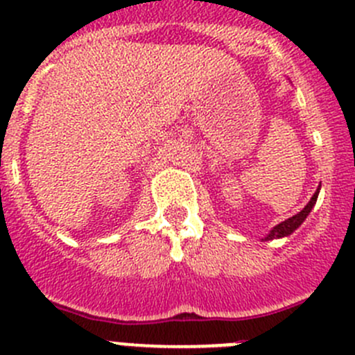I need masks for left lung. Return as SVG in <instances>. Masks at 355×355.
<instances>
[{
    "label": "left lung",
    "mask_w": 355,
    "mask_h": 355,
    "mask_svg": "<svg viewBox=\"0 0 355 355\" xmlns=\"http://www.w3.org/2000/svg\"><path fill=\"white\" fill-rule=\"evenodd\" d=\"M319 189H321V187H318V191L314 192V196H312V198H311V201L307 202V206H305V208L302 209V211H298L297 215H295V216H291V218H288V220H284V222L277 223V225L274 227V229L270 230V232L267 234V236H265L263 239H261V241L279 239V237H286V236H290V234H293L295 230H297L298 227H300L302 223H304V220L307 218V216H309V213L312 211V208H314L315 201H318Z\"/></svg>",
    "instance_id": "left-lung-1"
}]
</instances>
